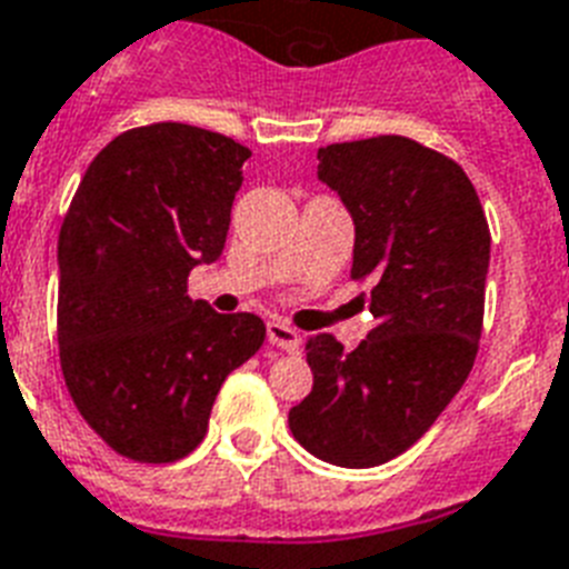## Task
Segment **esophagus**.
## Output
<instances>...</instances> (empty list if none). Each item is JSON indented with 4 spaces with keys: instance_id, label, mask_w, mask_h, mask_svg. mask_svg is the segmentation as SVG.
I'll return each instance as SVG.
<instances>
[{
    "instance_id": "34e87169",
    "label": "esophagus",
    "mask_w": 569,
    "mask_h": 569,
    "mask_svg": "<svg viewBox=\"0 0 569 569\" xmlns=\"http://www.w3.org/2000/svg\"><path fill=\"white\" fill-rule=\"evenodd\" d=\"M266 330L271 346L283 348V351H298V348H301V333L295 328H289L283 319H271L266 325Z\"/></svg>"
}]
</instances>
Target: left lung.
Here are the masks:
<instances>
[{"instance_id": "obj_1", "label": "left lung", "mask_w": 569, "mask_h": 569, "mask_svg": "<svg viewBox=\"0 0 569 569\" xmlns=\"http://www.w3.org/2000/svg\"><path fill=\"white\" fill-rule=\"evenodd\" d=\"M319 180L355 218L351 280L372 283L375 328L346 351L307 339L312 389L295 440L337 467L387 463L422 437L472 372L485 325L490 227L455 159L405 136L319 150Z\"/></svg>"}]
</instances>
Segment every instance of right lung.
<instances>
[{"label": "right lung", "instance_id": "obj_1", "mask_svg": "<svg viewBox=\"0 0 569 569\" xmlns=\"http://www.w3.org/2000/svg\"><path fill=\"white\" fill-rule=\"evenodd\" d=\"M250 150L189 123L102 147L58 232V357L76 410L120 458L173 463L200 446L214 396L266 325L186 295L221 257Z\"/></svg>", "mask_w": 569, "mask_h": 569}]
</instances>
